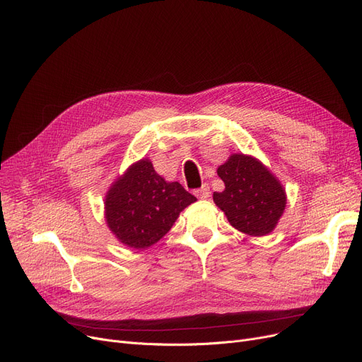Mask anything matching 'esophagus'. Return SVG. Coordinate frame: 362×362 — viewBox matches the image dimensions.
I'll return each instance as SVG.
<instances>
[{"instance_id":"esophagus-1","label":"esophagus","mask_w":362,"mask_h":362,"mask_svg":"<svg viewBox=\"0 0 362 362\" xmlns=\"http://www.w3.org/2000/svg\"><path fill=\"white\" fill-rule=\"evenodd\" d=\"M210 186L207 183H204L199 189L195 191V195L199 198V199H207L210 197Z\"/></svg>"}]
</instances>
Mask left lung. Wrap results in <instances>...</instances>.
Here are the masks:
<instances>
[{"label":"left lung","instance_id":"1","mask_svg":"<svg viewBox=\"0 0 362 362\" xmlns=\"http://www.w3.org/2000/svg\"><path fill=\"white\" fill-rule=\"evenodd\" d=\"M217 175L225 189L214 192L213 201L235 229L263 237L276 228L287 195L268 167L251 155L232 153L218 165Z\"/></svg>","mask_w":362,"mask_h":362}]
</instances>
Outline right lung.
I'll return each mask as SVG.
<instances>
[{"instance_id": "add662e5", "label": "right lung", "mask_w": 362, "mask_h": 362, "mask_svg": "<svg viewBox=\"0 0 362 362\" xmlns=\"http://www.w3.org/2000/svg\"><path fill=\"white\" fill-rule=\"evenodd\" d=\"M179 182H167L149 158L133 163L105 195V220L130 248H148L171 229L180 211L195 202Z\"/></svg>"}]
</instances>
